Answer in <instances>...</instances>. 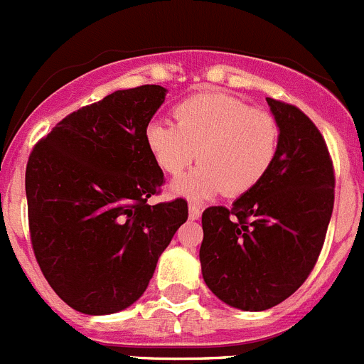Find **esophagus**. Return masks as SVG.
<instances>
[{
  "label": "esophagus",
  "instance_id": "1",
  "mask_svg": "<svg viewBox=\"0 0 364 364\" xmlns=\"http://www.w3.org/2000/svg\"><path fill=\"white\" fill-rule=\"evenodd\" d=\"M202 215V208L198 204H195V202H189V218L191 220H198Z\"/></svg>",
  "mask_w": 364,
  "mask_h": 364
}]
</instances>
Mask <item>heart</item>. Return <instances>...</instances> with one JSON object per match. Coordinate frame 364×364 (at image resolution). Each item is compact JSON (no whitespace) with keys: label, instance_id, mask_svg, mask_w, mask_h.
I'll list each match as a JSON object with an SVG mask.
<instances>
[{"label":"heart","instance_id":"1","mask_svg":"<svg viewBox=\"0 0 364 364\" xmlns=\"http://www.w3.org/2000/svg\"><path fill=\"white\" fill-rule=\"evenodd\" d=\"M175 125L154 120L146 144L167 175L178 176L198 159L200 166L173 182L171 193L204 200L224 191L240 197L268 175L279 146V125L266 111L224 92H198L173 111Z\"/></svg>","mask_w":364,"mask_h":364}]
</instances>
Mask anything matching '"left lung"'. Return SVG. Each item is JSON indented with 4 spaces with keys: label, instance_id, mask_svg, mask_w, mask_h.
<instances>
[{
    "label": "left lung",
    "instance_id": "left-lung-1",
    "mask_svg": "<svg viewBox=\"0 0 364 364\" xmlns=\"http://www.w3.org/2000/svg\"><path fill=\"white\" fill-rule=\"evenodd\" d=\"M279 125L268 175L231 208L202 213V277L230 306H277L306 281L323 250L336 176L323 134L295 105L266 98Z\"/></svg>",
    "mask_w": 364,
    "mask_h": 364
}]
</instances>
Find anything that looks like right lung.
<instances>
[{
  "mask_svg": "<svg viewBox=\"0 0 364 364\" xmlns=\"http://www.w3.org/2000/svg\"><path fill=\"white\" fill-rule=\"evenodd\" d=\"M167 89L140 85L70 112L34 146L25 171L28 230L58 297L87 315L142 297L188 202L149 205L164 173L146 127Z\"/></svg>",
  "mask_w": 364,
  "mask_h": 364,
  "instance_id": "obj_1",
  "label": "right lung"
}]
</instances>
